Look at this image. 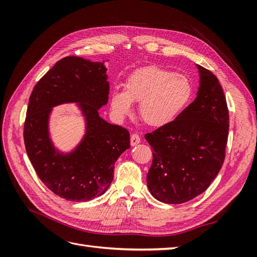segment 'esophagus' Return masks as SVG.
Returning <instances> with one entry per match:
<instances>
[{"mask_svg": "<svg viewBox=\"0 0 257 257\" xmlns=\"http://www.w3.org/2000/svg\"><path fill=\"white\" fill-rule=\"evenodd\" d=\"M141 143V137H139L138 134H132L131 135V145L132 146H136Z\"/></svg>", "mask_w": 257, "mask_h": 257, "instance_id": "1", "label": "esophagus"}]
</instances>
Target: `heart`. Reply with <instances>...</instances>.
<instances>
[{"label":"heart","mask_w":257,"mask_h":257,"mask_svg":"<svg viewBox=\"0 0 257 257\" xmlns=\"http://www.w3.org/2000/svg\"><path fill=\"white\" fill-rule=\"evenodd\" d=\"M194 94L189 77L160 66L136 69L124 82V92H113L111 108L124 116L132 112V103L139 104V115L150 126H164L175 121L189 106Z\"/></svg>","instance_id":"heart-1"}]
</instances>
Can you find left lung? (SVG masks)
<instances>
[{
  "mask_svg": "<svg viewBox=\"0 0 257 257\" xmlns=\"http://www.w3.org/2000/svg\"><path fill=\"white\" fill-rule=\"evenodd\" d=\"M197 96L178 118L145 135L153 148L147 185L165 204L186 203L205 192L225 159L229 113L216 76L197 65Z\"/></svg>",
  "mask_w": 257,
  "mask_h": 257,
  "instance_id": "8db88e82",
  "label": "left lung"
}]
</instances>
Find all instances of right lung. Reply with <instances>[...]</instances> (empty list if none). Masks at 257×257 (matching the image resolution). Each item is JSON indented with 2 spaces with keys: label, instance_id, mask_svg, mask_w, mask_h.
Listing matches in <instances>:
<instances>
[{
  "label": "right lung",
  "instance_id": "add662e5",
  "mask_svg": "<svg viewBox=\"0 0 257 257\" xmlns=\"http://www.w3.org/2000/svg\"><path fill=\"white\" fill-rule=\"evenodd\" d=\"M106 67L79 57L58 61L31 93L23 128L26 150L37 176L56 195L88 201L103 194L113 179L114 163L130 148L126 128L107 123L98 109L108 102ZM78 102L87 132L71 154L54 149L48 121L52 107Z\"/></svg>",
  "mask_w": 257,
  "mask_h": 257
}]
</instances>
